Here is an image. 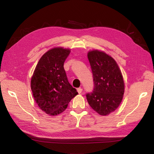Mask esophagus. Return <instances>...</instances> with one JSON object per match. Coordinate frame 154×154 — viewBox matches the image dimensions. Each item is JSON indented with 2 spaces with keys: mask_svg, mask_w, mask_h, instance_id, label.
<instances>
[{
  "mask_svg": "<svg viewBox=\"0 0 154 154\" xmlns=\"http://www.w3.org/2000/svg\"><path fill=\"white\" fill-rule=\"evenodd\" d=\"M77 91L78 92V94H81L82 91V88H78L77 89Z\"/></svg>",
  "mask_w": 154,
  "mask_h": 154,
  "instance_id": "obj_1",
  "label": "esophagus"
}]
</instances>
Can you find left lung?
Listing matches in <instances>:
<instances>
[{
	"label": "left lung",
	"instance_id": "left-lung-1",
	"mask_svg": "<svg viewBox=\"0 0 154 154\" xmlns=\"http://www.w3.org/2000/svg\"><path fill=\"white\" fill-rule=\"evenodd\" d=\"M94 89L86 96L91 107L101 115L114 111L121 103L125 91L124 81L117 63L108 54L97 50L88 54Z\"/></svg>",
	"mask_w": 154,
	"mask_h": 154
}]
</instances>
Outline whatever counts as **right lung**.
<instances>
[{
    "label": "right lung",
    "mask_w": 154,
    "mask_h": 154,
    "mask_svg": "<svg viewBox=\"0 0 154 154\" xmlns=\"http://www.w3.org/2000/svg\"><path fill=\"white\" fill-rule=\"evenodd\" d=\"M70 52L62 47L47 51L39 60L31 80L34 100L42 111L50 115L63 112L78 94L68 82L64 69Z\"/></svg>",
    "instance_id": "1"
}]
</instances>
